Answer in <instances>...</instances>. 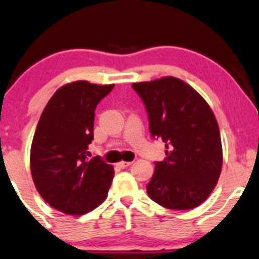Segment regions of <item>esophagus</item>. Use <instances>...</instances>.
<instances>
[{
  "label": "esophagus",
  "mask_w": 259,
  "mask_h": 259,
  "mask_svg": "<svg viewBox=\"0 0 259 259\" xmlns=\"http://www.w3.org/2000/svg\"><path fill=\"white\" fill-rule=\"evenodd\" d=\"M131 164H132V162H124V160H122V162L117 163V166L121 169H124V168H127V166H130Z\"/></svg>",
  "instance_id": "34e87169"
}]
</instances>
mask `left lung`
I'll use <instances>...</instances> for the list:
<instances>
[{
	"label": "left lung",
	"mask_w": 259,
	"mask_h": 259,
	"mask_svg": "<svg viewBox=\"0 0 259 259\" xmlns=\"http://www.w3.org/2000/svg\"><path fill=\"white\" fill-rule=\"evenodd\" d=\"M148 112L153 137L165 143L147 185L153 201L170 210H190L215 189L222 169L218 121L195 89L174 76L133 82Z\"/></svg>",
	"instance_id": "left-lung-1"
}]
</instances>
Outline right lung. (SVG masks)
Instances as JSON below:
<instances>
[{
	"label": "right lung",
	"instance_id": "add662e5",
	"mask_svg": "<svg viewBox=\"0 0 259 259\" xmlns=\"http://www.w3.org/2000/svg\"><path fill=\"white\" fill-rule=\"evenodd\" d=\"M113 84L69 82L41 112L30 146V173L40 196L66 215L90 212L106 199L115 171L99 157L88 159L95 108Z\"/></svg>",
	"mask_w": 259,
	"mask_h": 259
}]
</instances>
